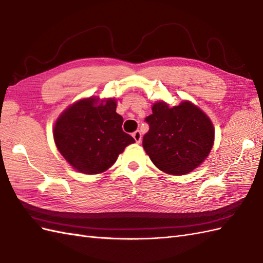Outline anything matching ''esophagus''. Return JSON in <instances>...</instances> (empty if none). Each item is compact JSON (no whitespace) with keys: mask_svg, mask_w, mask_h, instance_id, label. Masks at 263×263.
I'll use <instances>...</instances> for the list:
<instances>
[{"mask_svg":"<svg viewBox=\"0 0 263 263\" xmlns=\"http://www.w3.org/2000/svg\"><path fill=\"white\" fill-rule=\"evenodd\" d=\"M132 137H133V139H134V140H136V142H137V143H140V142H141L142 136H141V132H140L139 130H137L136 132H133Z\"/></svg>","mask_w":263,"mask_h":263,"instance_id":"obj_1","label":"esophagus"}]
</instances>
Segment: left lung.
I'll return each instance as SVG.
<instances>
[{"label": "left lung", "instance_id": "1", "mask_svg": "<svg viewBox=\"0 0 263 263\" xmlns=\"http://www.w3.org/2000/svg\"><path fill=\"white\" fill-rule=\"evenodd\" d=\"M145 121L149 131L143 136V149L166 174L181 176L193 172L209 157L214 144L211 119L189 101L176 106L156 102Z\"/></svg>", "mask_w": 263, "mask_h": 263}]
</instances>
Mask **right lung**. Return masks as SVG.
Segmentation results:
<instances>
[{
  "label": "right lung",
  "instance_id": "add662e5",
  "mask_svg": "<svg viewBox=\"0 0 263 263\" xmlns=\"http://www.w3.org/2000/svg\"><path fill=\"white\" fill-rule=\"evenodd\" d=\"M122 123L117 100L90 96L64 109L54 123L53 140L77 172L102 174L113 166L125 146L136 142L122 130Z\"/></svg>",
  "mask_w": 263,
  "mask_h": 263
}]
</instances>
